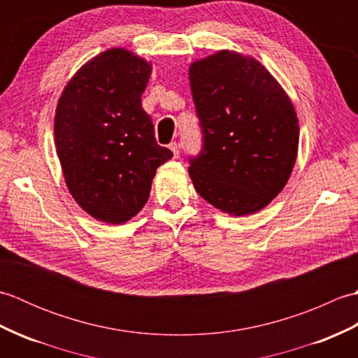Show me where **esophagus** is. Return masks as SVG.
<instances>
[{
	"label": "esophagus",
	"instance_id": "obj_1",
	"mask_svg": "<svg viewBox=\"0 0 358 358\" xmlns=\"http://www.w3.org/2000/svg\"><path fill=\"white\" fill-rule=\"evenodd\" d=\"M169 149L172 150L173 158H178V155H180V146H178V144H177V143H171Z\"/></svg>",
	"mask_w": 358,
	"mask_h": 358
}]
</instances>
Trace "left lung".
I'll use <instances>...</instances> for the list:
<instances>
[{
	"instance_id": "8db88e82",
	"label": "left lung",
	"mask_w": 358,
	"mask_h": 358,
	"mask_svg": "<svg viewBox=\"0 0 358 358\" xmlns=\"http://www.w3.org/2000/svg\"><path fill=\"white\" fill-rule=\"evenodd\" d=\"M203 150L191 158L195 191L224 214L262 210L291 177L299 118L291 98L252 57L218 50L189 67Z\"/></svg>"
}]
</instances>
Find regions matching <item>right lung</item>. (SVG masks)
<instances>
[{
    "label": "right lung",
    "instance_id": "obj_1",
    "mask_svg": "<svg viewBox=\"0 0 358 358\" xmlns=\"http://www.w3.org/2000/svg\"><path fill=\"white\" fill-rule=\"evenodd\" d=\"M152 66L112 48L81 66L55 110V148L73 200L98 222L121 224L146 204L172 152L155 141L141 108Z\"/></svg>",
    "mask_w": 358,
    "mask_h": 358
}]
</instances>
